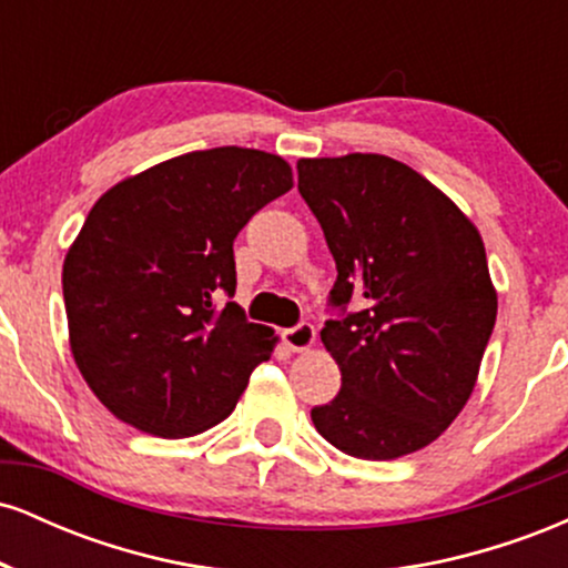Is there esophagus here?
I'll use <instances>...</instances> for the list:
<instances>
[{
  "label": "esophagus",
  "instance_id": "obj_1",
  "mask_svg": "<svg viewBox=\"0 0 568 568\" xmlns=\"http://www.w3.org/2000/svg\"><path fill=\"white\" fill-rule=\"evenodd\" d=\"M283 342L288 344L293 352L310 349L312 344H315V325L302 321V323L293 325V328H285L283 331Z\"/></svg>",
  "mask_w": 568,
  "mask_h": 568
}]
</instances>
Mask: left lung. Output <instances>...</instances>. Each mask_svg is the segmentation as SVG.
Segmentation results:
<instances>
[{"instance_id": "obj_1", "label": "left lung", "mask_w": 568, "mask_h": 568, "mask_svg": "<svg viewBox=\"0 0 568 568\" xmlns=\"http://www.w3.org/2000/svg\"><path fill=\"white\" fill-rule=\"evenodd\" d=\"M296 171L338 272L321 338L342 389L312 422L357 459L419 452L465 408L497 323L484 240L425 175L384 154Z\"/></svg>"}]
</instances>
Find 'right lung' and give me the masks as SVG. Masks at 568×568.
<instances>
[{
	"label": "right lung",
	"mask_w": 568,
	"mask_h": 568,
	"mask_svg": "<svg viewBox=\"0 0 568 568\" xmlns=\"http://www.w3.org/2000/svg\"><path fill=\"white\" fill-rule=\"evenodd\" d=\"M291 186L277 154L219 146L95 202L63 262V304L77 368L116 419L189 438L232 414L275 344L232 302V245Z\"/></svg>",
	"instance_id": "obj_1"
}]
</instances>
